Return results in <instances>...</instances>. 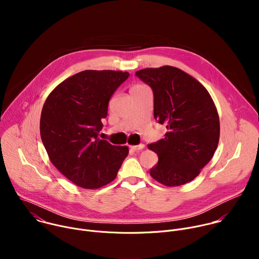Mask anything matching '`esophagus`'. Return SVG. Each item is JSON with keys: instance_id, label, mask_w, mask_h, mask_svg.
<instances>
[{"instance_id": "1", "label": "esophagus", "mask_w": 259, "mask_h": 259, "mask_svg": "<svg viewBox=\"0 0 259 259\" xmlns=\"http://www.w3.org/2000/svg\"><path fill=\"white\" fill-rule=\"evenodd\" d=\"M144 147V144H139V145H130V149L132 151H135V152H139L141 151Z\"/></svg>"}]
</instances>
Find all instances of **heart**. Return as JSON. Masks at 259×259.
<instances>
[{
	"mask_svg": "<svg viewBox=\"0 0 259 259\" xmlns=\"http://www.w3.org/2000/svg\"><path fill=\"white\" fill-rule=\"evenodd\" d=\"M144 88H146V86H144V85H142V84H135V85H133V86L131 87L130 91H136V90H141V89H144Z\"/></svg>",
	"mask_w": 259,
	"mask_h": 259,
	"instance_id": "heart-1",
	"label": "heart"
}]
</instances>
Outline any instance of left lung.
I'll list each match as a JSON object with an SVG mask.
<instances>
[{
    "label": "left lung",
    "instance_id": "8db88e82",
    "mask_svg": "<svg viewBox=\"0 0 259 259\" xmlns=\"http://www.w3.org/2000/svg\"><path fill=\"white\" fill-rule=\"evenodd\" d=\"M154 92V117L166 125L165 138L149 145L159 157L151 176L166 187L195 179L212 159L219 141L217 108L207 89L175 66L137 70Z\"/></svg>",
    "mask_w": 259,
    "mask_h": 259
}]
</instances>
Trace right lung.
<instances>
[{
	"instance_id": "add662e5",
	"label": "right lung",
	"mask_w": 259,
	"mask_h": 259,
	"mask_svg": "<svg viewBox=\"0 0 259 259\" xmlns=\"http://www.w3.org/2000/svg\"><path fill=\"white\" fill-rule=\"evenodd\" d=\"M128 77L121 70H83L56 86L44 103L40 131L48 157L80 188L96 190L112 182L128 156V146L97 137L109 98Z\"/></svg>"
}]
</instances>
